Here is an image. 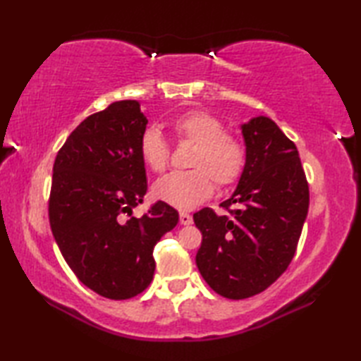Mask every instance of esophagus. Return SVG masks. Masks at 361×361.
<instances>
[{"label":"esophagus","instance_id":"1","mask_svg":"<svg viewBox=\"0 0 361 361\" xmlns=\"http://www.w3.org/2000/svg\"><path fill=\"white\" fill-rule=\"evenodd\" d=\"M192 216L188 212H180V224L181 225H192Z\"/></svg>","mask_w":361,"mask_h":361}]
</instances>
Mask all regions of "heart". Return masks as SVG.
Wrapping results in <instances>:
<instances>
[{
  "label": "heart",
  "instance_id": "b5f03b06",
  "mask_svg": "<svg viewBox=\"0 0 361 361\" xmlns=\"http://www.w3.org/2000/svg\"><path fill=\"white\" fill-rule=\"evenodd\" d=\"M171 130L178 142L192 144L188 172L169 173L157 181L153 194L175 209L190 211L209 200L214 181L220 189L234 186L247 167V149L239 137L228 133L224 122L211 113L194 110L171 121ZM142 163L152 172L166 171L171 149L157 128H145L137 144Z\"/></svg>",
  "mask_w": 361,
  "mask_h": 361
}]
</instances>
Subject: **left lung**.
Listing matches in <instances>:
<instances>
[{
  "instance_id": "1",
  "label": "left lung",
  "mask_w": 361,
  "mask_h": 361,
  "mask_svg": "<svg viewBox=\"0 0 361 361\" xmlns=\"http://www.w3.org/2000/svg\"><path fill=\"white\" fill-rule=\"evenodd\" d=\"M247 167L231 198L194 214L203 235L195 256L206 283L228 299L268 288L287 270L309 211V185L293 141L270 118L242 126ZM238 208L231 210V206Z\"/></svg>"
}]
</instances>
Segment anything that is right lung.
<instances>
[{"label":"right lung","instance_id":"obj_1","mask_svg":"<svg viewBox=\"0 0 361 361\" xmlns=\"http://www.w3.org/2000/svg\"><path fill=\"white\" fill-rule=\"evenodd\" d=\"M147 126L136 101L113 102L75 127L54 161L49 224L78 279L104 298L122 301L150 286L153 248L178 224L158 202L132 217L147 192L137 150Z\"/></svg>","mask_w":361,"mask_h":361}]
</instances>
